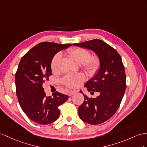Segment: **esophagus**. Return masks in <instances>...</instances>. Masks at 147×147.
<instances>
[{"label":"esophagus","instance_id":"obj_1","mask_svg":"<svg viewBox=\"0 0 147 147\" xmlns=\"http://www.w3.org/2000/svg\"><path fill=\"white\" fill-rule=\"evenodd\" d=\"M76 90H70V91H69V96H71V95H72L73 94H74L75 93H76Z\"/></svg>","mask_w":147,"mask_h":147}]
</instances>
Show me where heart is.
<instances>
[{
    "mask_svg": "<svg viewBox=\"0 0 147 147\" xmlns=\"http://www.w3.org/2000/svg\"><path fill=\"white\" fill-rule=\"evenodd\" d=\"M68 54L78 64L82 63V67L89 75H94L100 66V60L97 55H90L88 50L77 47L72 48L67 51ZM61 54L57 53L53 57L51 62L52 71L55 72L58 69L59 63ZM85 77L84 74H68L62 78L63 84L70 88H77L84 82Z\"/></svg>",
    "mask_w": 147,
    "mask_h": 147,
    "instance_id": "heart-1",
    "label": "heart"
}]
</instances>
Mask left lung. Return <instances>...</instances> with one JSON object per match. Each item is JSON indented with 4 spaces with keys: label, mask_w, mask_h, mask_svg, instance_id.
Instances as JSON below:
<instances>
[{
    "label": "left lung",
    "mask_w": 147,
    "mask_h": 147,
    "mask_svg": "<svg viewBox=\"0 0 147 147\" xmlns=\"http://www.w3.org/2000/svg\"><path fill=\"white\" fill-rule=\"evenodd\" d=\"M74 45L91 50L100 60L97 73L85 85L91 94L98 92L100 95L96 98H88L83 94L84 102L78 107V115L87 123H102L115 113L123 97L127 85L122 60L115 49L99 39Z\"/></svg>",
    "instance_id": "obj_1"
}]
</instances>
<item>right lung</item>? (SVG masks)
Here are the masks:
<instances>
[{"label":"right lung","mask_w":147,"mask_h":147,"mask_svg":"<svg viewBox=\"0 0 147 147\" xmlns=\"http://www.w3.org/2000/svg\"><path fill=\"white\" fill-rule=\"evenodd\" d=\"M71 44L44 42L29 50L21 59L16 74V94L23 112L40 125H47L59 119V107L69 98L55 92L47 96L42 87L52 75L51 62L56 53Z\"/></svg>","instance_id":"add662e5"}]
</instances>
